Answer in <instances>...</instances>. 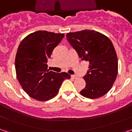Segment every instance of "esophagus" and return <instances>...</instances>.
<instances>
[{
    "label": "esophagus",
    "instance_id": "obj_1",
    "mask_svg": "<svg viewBox=\"0 0 132 132\" xmlns=\"http://www.w3.org/2000/svg\"><path fill=\"white\" fill-rule=\"evenodd\" d=\"M71 77H72L73 79H77V76H75V75H72V76H71Z\"/></svg>",
    "mask_w": 132,
    "mask_h": 132
}]
</instances>
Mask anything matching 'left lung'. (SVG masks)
<instances>
[{"label": "left lung", "instance_id": "obj_1", "mask_svg": "<svg viewBox=\"0 0 132 132\" xmlns=\"http://www.w3.org/2000/svg\"><path fill=\"white\" fill-rule=\"evenodd\" d=\"M67 39L81 60L89 61V70L84 77L86 87L81 95L97 99L106 95L116 81L118 64L115 48L104 35L90 30L69 32Z\"/></svg>", "mask_w": 132, "mask_h": 132}]
</instances>
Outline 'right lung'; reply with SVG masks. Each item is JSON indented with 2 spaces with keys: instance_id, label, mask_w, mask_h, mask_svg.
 I'll return each mask as SVG.
<instances>
[{
  "instance_id": "right-lung-1",
  "label": "right lung",
  "mask_w": 132,
  "mask_h": 132,
  "mask_svg": "<svg viewBox=\"0 0 132 132\" xmlns=\"http://www.w3.org/2000/svg\"><path fill=\"white\" fill-rule=\"evenodd\" d=\"M64 37L63 33L39 30L30 33L21 42L15 58L16 77L30 97L47 101L58 94L62 81L70 79L66 72L47 70V60Z\"/></svg>"
}]
</instances>
